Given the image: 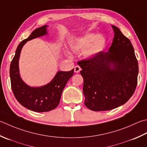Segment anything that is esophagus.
Returning a JSON list of instances; mask_svg holds the SVG:
<instances>
[{"label": "esophagus", "mask_w": 147, "mask_h": 147, "mask_svg": "<svg viewBox=\"0 0 147 147\" xmlns=\"http://www.w3.org/2000/svg\"><path fill=\"white\" fill-rule=\"evenodd\" d=\"M81 69H82L79 65H76L75 67H74V72H75L76 73H78L79 72L81 71Z\"/></svg>", "instance_id": "1"}]
</instances>
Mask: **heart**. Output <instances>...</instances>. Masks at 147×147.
Returning a JSON list of instances; mask_svg holds the SVG:
<instances>
[{"label":"heart","instance_id":"heart-1","mask_svg":"<svg viewBox=\"0 0 147 147\" xmlns=\"http://www.w3.org/2000/svg\"><path fill=\"white\" fill-rule=\"evenodd\" d=\"M107 45L106 39L95 33H88L71 41L69 47L73 52L83 51L86 59H90L105 50Z\"/></svg>","mask_w":147,"mask_h":147}]
</instances>
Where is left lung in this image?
<instances>
[{
    "label": "left lung",
    "instance_id": "left-lung-1",
    "mask_svg": "<svg viewBox=\"0 0 147 147\" xmlns=\"http://www.w3.org/2000/svg\"><path fill=\"white\" fill-rule=\"evenodd\" d=\"M114 38L108 51L78 62L82 70L85 105L96 111L122 106L137 85L138 64L134 48L118 27L111 25Z\"/></svg>",
    "mask_w": 147,
    "mask_h": 147
}]
</instances>
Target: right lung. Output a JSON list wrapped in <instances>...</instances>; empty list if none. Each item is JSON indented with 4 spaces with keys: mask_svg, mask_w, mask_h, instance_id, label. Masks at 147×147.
I'll return each instance as SVG.
<instances>
[{
    "mask_svg": "<svg viewBox=\"0 0 147 147\" xmlns=\"http://www.w3.org/2000/svg\"><path fill=\"white\" fill-rule=\"evenodd\" d=\"M47 27L48 25H43L36 28L28 38L20 43L10 65L11 88L14 96L23 106L36 112H47L57 107L66 83L74 73V69L70 71H59L50 83L37 87H30L21 78L19 59L23 47L30 40L47 35Z\"/></svg>",
    "mask_w": 147,
    "mask_h": 147,
    "instance_id": "obj_1",
    "label": "right lung"
}]
</instances>
